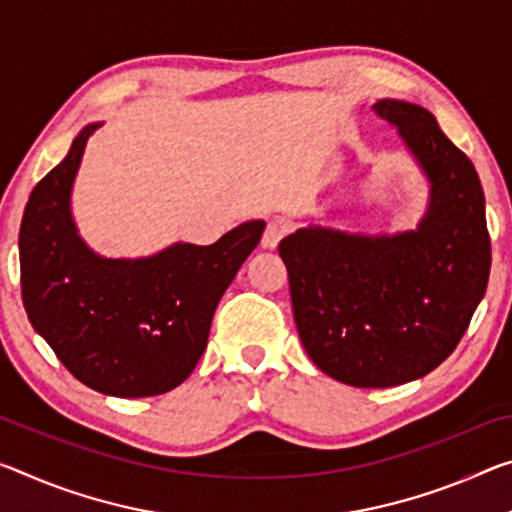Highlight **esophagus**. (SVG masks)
Here are the masks:
<instances>
[{"instance_id":"esophagus-1","label":"esophagus","mask_w":512,"mask_h":512,"mask_svg":"<svg viewBox=\"0 0 512 512\" xmlns=\"http://www.w3.org/2000/svg\"><path fill=\"white\" fill-rule=\"evenodd\" d=\"M285 234H287V225L285 223L271 221L269 225H266V230L262 234V248L273 250L280 243V239L285 237Z\"/></svg>"}]
</instances>
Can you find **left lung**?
<instances>
[{
	"label": "left lung",
	"mask_w": 512,
	"mask_h": 512,
	"mask_svg": "<svg viewBox=\"0 0 512 512\" xmlns=\"http://www.w3.org/2000/svg\"><path fill=\"white\" fill-rule=\"evenodd\" d=\"M431 182L417 230L364 237L300 227L280 241L296 328L323 373L353 387H394L449 358L490 278L485 198L474 164L431 111L380 100Z\"/></svg>",
	"instance_id": "left-lung-1"
}]
</instances>
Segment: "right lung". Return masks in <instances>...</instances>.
Wrapping results in <instances>:
<instances>
[{"label": "right lung", "mask_w": 512, "mask_h": 512, "mask_svg": "<svg viewBox=\"0 0 512 512\" xmlns=\"http://www.w3.org/2000/svg\"><path fill=\"white\" fill-rule=\"evenodd\" d=\"M97 127L81 129L24 207L22 303L31 326L79 383L120 399L157 396L196 369L218 300L266 223H241L212 246L175 243L143 259L95 255L77 234L70 191Z\"/></svg>", "instance_id": "obj_1"}]
</instances>
